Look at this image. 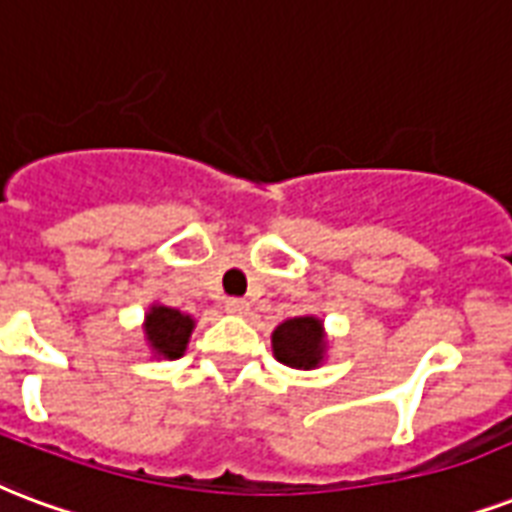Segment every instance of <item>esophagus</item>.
I'll return each mask as SVG.
<instances>
[{
	"label": "esophagus",
	"instance_id": "34e87169",
	"mask_svg": "<svg viewBox=\"0 0 512 512\" xmlns=\"http://www.w3.org/2000/svg\"><path fill=\"white\" fill-rule=\"evenodd\" d=\"M225 311H228V314H233V317H247L249 303L244 298H228L225 300Z\"/></svg>",
	"mask_w": 512,
	"mask_h": 512
}]
</instances>
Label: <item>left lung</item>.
I'll use <instances>...</instances> for the list:
<instances>
[{
  "label": "left lung",
  "mask_w": 512,
  "mask_h": 512,
  "mask_svg": "<svg viewBox=\"0 0 512 512\" xmlns=\"http://www.w3.org/2000/svg\"><path fill=\"white\" fill-rule=\"evenodd\" d=\"M273 357L295 370L319 368L327 357L330 341H327L325 322L314 314L284 319L271 333Z\"/></svg>",
  "instance_id": "1"
}]
</instances>
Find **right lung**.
Listing matches in <instances>:
<instances>
[{
    "instance_id": "right-lung-1",
    "label": "right lung",
    "mask_w": 512,
    "mask_h": 512,
    "mask_svg": "<svg viewBox=\"0 0 512 512\" xmlns=\"http://www.w3.org/2000/svg\"><path fill=\"white\" fill-rule=\"evenodd\" d=\"M144 343L150 346L155 360H179L187 351L190 335L195 330V319L190 314H182L179 308L163 306V303H150L144 311Z\"/></svg>"
}]
</instances>
